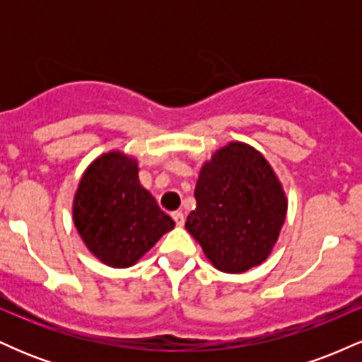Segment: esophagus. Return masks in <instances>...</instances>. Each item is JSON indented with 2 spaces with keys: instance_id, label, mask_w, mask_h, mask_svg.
I'll use <instances>...</instances> for the list:
<instances>
[{
  "instance_id": "34e87169",
  "label": "esophagus",
  "mask_w": 362,
  "mask_h": 362,
  "mask_svg": "<svg viewBox=\"0 0 362 362\" xmlns=\"http://www.w3.org/2000/svg\"><path fill=\"white\" fill-rule=\"evenodd\" d=\"M172 218H173V221L177 223V226H184V223H185L184 213H180V211H175V213L172 214Z\"/></svg>"
}]
</instances>
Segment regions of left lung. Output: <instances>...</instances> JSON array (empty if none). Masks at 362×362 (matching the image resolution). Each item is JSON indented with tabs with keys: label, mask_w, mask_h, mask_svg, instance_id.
I'll return each mask as SVG.
<instances>
[{
	"label": "left lung",
	"mask_w": 362,
	"mask_h": 362,
	"mask_svg": "<svg viewBox=\"0 0 362 362\" xmlns=\"http://www.w3.org/2000/svg\"><path fill=\"white\" fill-rule=\"evenodd\" d=\"M185 228L218 271L242 274L271 255L288 213L279 177L260 151L231 141L202 165Z\"/></svg>",
	"instance_id": "8db88e82"
}]
</instances>
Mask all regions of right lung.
Listing matches in <instances>:
<instances>
[{
    "instance_id": "add662e5",
    "label": "right lung",
    "mask_w": 362,
    "mask_h": 362,
    "mask_svg": "<svg viewBox=\"0 0 362 362\" xmlns=\"http://www.w3.org/2000/svg\"><path fill=\"white\" fill-rule=\"evenodd\" d=\"M138 173L134 156L103 153L86 167L74 192V226L91 255L109 267H131L175 228Z\"/></svg>"
}]
</instances>
